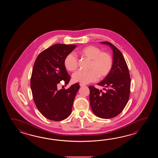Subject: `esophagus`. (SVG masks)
I'll use <instances>...</instances> for the list:
<instances>
[{
    "mask_svg": "<svg viewBox=\"0 0 158 158\" xmlns=\"http://www.w3.org/2000/svg\"><path fill=\"white\" fill-rule=\"evenodd\" d=\"M80 86H85V85L84 84H82V83H80Z\"/></svg>",
    "mask_w": 158,
    "mask_h": 158,
    "instance_id": "esophagus-1",
    "label": "esophagus"
}]
</instances>
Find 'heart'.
<instances>
[{
  "mask_svg": "<svg viewBox=\"0 0 158 158\" xmlns=\"http://www.w3.org/2000/svg\"><path fill=\"white\" fill-rule=\"evenodd\" d=\"M77 53L81 57L90 60L89 68L90 71H80L74 73L72 76L74 82L89 84L96 81L98 78L103 79L110 73L113 59L108 52H102L96 46H88L80 49ZM64 64L68 71L74 72L78 68L77 59L73 54H69L64 59Z\"/></svg>",
  "mask_w": 158,
  "mask_h": 158,
  "instance_id": "1",
  "label": "heart"
}]
</instances>
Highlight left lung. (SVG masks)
Returning <instances> with one entry per match:
<instances>
[{"label": "left lung", "instance_id": "left-lung-1", "mask_svg": "<svg viewBox=\"0 0 158 158\" xmlns=\"http://www.w3.org/2000/svg\"><path fill=\"white\" fill-rule=\"evenodd\" d=\"M113 51V66L110 73L98 85L104 87V92L90 86L91 108L94 114L102 118L118 116L128 103L131 91V77L128 65L120 51L107 42Z\"/></svg>", "mask_w": 158, "mask_h": 158}]
</instances>
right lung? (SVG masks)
<instances>
[{
    "mask_svg": "<svg viewBox=\"0 0 158 158\" xmlns=\"http://www.w3.org/2000/svg\"><path fill=\"white\" fill-rule=\"evenodd\" d=\"M76 46L55 44L40 52L34 62L30 79L34 102L42 114L50 120L61 121L71 114L80 85L76 83L60 90L57 86L61 81L65 85L69 82L64 59Z\"/></svg>",
    "mask_w": 158,
    "mask_h": 158,
    "instance_id": "right-lung-1",
    "label": "right lung"
}]
</instances>
